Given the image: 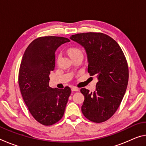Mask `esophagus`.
Returning a JSON list of instances; mask_svg holds the SVG:
<instances>
[{"label":"esophagus","mask_w":146,"mask_h":146,"mask_svg":"<svg viewBox=\"0 0 146 146\" xmlns=\"http://www.w3.org/2000/svg\"><path fill=\"white\" fill-rule=\"evenodd\" d=\"M71 91H78V89L76 87H72L71 88Z\"/></svg>","instance_id":"obj_1"}]
</instances>
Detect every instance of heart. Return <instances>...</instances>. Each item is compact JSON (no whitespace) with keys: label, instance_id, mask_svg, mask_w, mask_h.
I'll return each instance as SVG.
<instances>
[{"label":"heart","instance_id":"heart-1","mask_svg":"<svg viewBox=\"0 0 146 146\" xmlns=\"http://www.w3.org/2000/svg\"><path fill=\"white\" fill-rule=\"evenodd\" d=\"M68 53L70 55V57L74 56H78V55H82V52L79 48H71L68 49Z\"/></svg>","mask_w":146,"mask_h":146}]
</instances>
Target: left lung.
I'll return each instance as SVG.
<instances>
[{
    "mask_svg": "<svg viewBox=\"0 0 146 146\" xmlns=\"http://www.w3.org/2000/svg\"><path fill=\"white\" fill-rule=\"evenodd\" d=\"M70 39L84 48L88 73L98 78L93 92L80 90L84 96L82 112L92 122H105L114 115L126 91L129 78L126 58L117 42L106 34L78 33Z\"/></svg>",
    "mask_w": 146,
    "mask_h": 146,
    "instance_id": "obj_1",
    "label": "left lung"
}]
</instances>
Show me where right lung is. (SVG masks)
Here are the masks:
<instances>
[{
	"instance_id": "right-lung-1",
	"label": "right lung",
	"mask_w": 146,
	"mask_h": 146,
	"mask_svg": "<svg viewBox=\"0 0 146 146\" xmlns=\"http://www.w3.org/2000/svg\"><path fill=\"white\" fill-rule=\"evenodd\" d=\"M70 39L61 36H42L26 48L19 73V84L28 110L39 123L51 125L63 117L71 89L49 87V75L55 65V51Z\"/></svg>"
}]
</instances>
